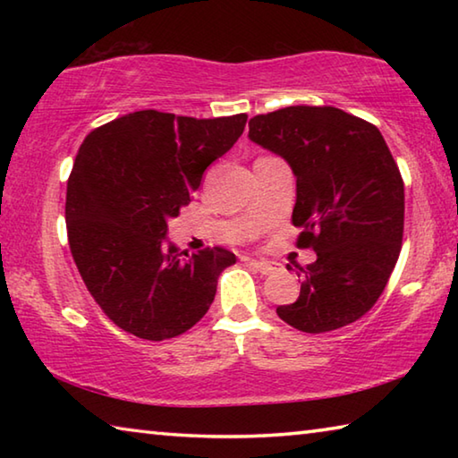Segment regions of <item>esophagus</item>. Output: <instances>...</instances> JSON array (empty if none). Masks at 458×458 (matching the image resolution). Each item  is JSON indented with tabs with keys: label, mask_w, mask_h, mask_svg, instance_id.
<instances>
[{
	"label": "esophagus",
	"mask_w": 458,
	"mask_h": 458,
	"mask_svg": "<svg viewBox=\"0 0 458 458\" xmlns=\"http://www.w3.org/2000/svg\"><path fill=\"white\" fill-rule=\"evenodd\" d=\"M250 265H252V268H257L260 275H270L278 268L276 262H270V260H250Z\"/></svg>",
	"instance_id": "34e87169"
}]
</instances>
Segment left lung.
I'll list each match as a JSON object with an SVG mask.
<instances>
[{
    "label": "left lung",
    "mask_w": 458,
    "mask_h": 458,
    "mask_svg": "<svg viewBox=\"0 0 458 458\" xmlns=\"http://www.w3.org/2000/svg\"><path fill=\"white\" fill-rule=\"evenodd\" d=\"M248 137L297 177V244L317 260L299 267L301 293L276 315L305 333L366 315L396 267L404 234V182L382 133L335 106H286L257 114Z\"/></svg>",
    "instance_id": "1"
}]
</instances>
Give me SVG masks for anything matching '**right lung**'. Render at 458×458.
Listing matches in <instances>:
<instances>
[{"label": "right lung", "instance_id": "1", "mask_svg": "<svg viewBox=\"0 0 458 458\" xmlns=\"http://www.w3.org/2000/svg\"><path fill=\"white\" fill-rule=\"evenodd\" d=\"M246 114L218 119L137 111L90 131L66 188V230L92 299L123 331L149 341L182 335L208 313L226 248L180 252L177 218L208 165L238 141Z\"/></svg>", "mask_w": 458, "mask_h": 458}]
</instances>
